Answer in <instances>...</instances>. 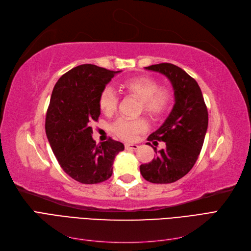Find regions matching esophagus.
<instances>
[{"mask_svg": "<svg viewBox=\"0 0 251 251\" xmlns=\"http://www.w3.org/2000/svg\"><path fill=\"white\" fill-rule=\"evenodd\" d=\"M126 150H137L138 148H139V146L138 144H136V143H126Z\"/></svg>", "mask_w": 251, "mask_h": 251, "instance_id": "34e87169", "label": "esophagus"}]
</instances>
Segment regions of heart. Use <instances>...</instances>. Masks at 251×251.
<instances>
[{
    "label": "heart",
    "instance_id": "heart-1",
    "mask_svg": "<svg viewBox=\"0 0 251 251\" xmlns=\"http://www.w3.org/2000/svg\"><path fill=\"white\" fill-rule=\"evenodd\" d=\"M121 89L128 95L140 100L139 110L151 118H159L168 112L173 101V93L169 88L160 87V82L150 76H136L121 82ZM118 104V96L113 88L107 87L100 96V110L110 115ZM147 128L142 118H118L112 126V131L125 140H133Z\"/></svg>",
    "mask_w": 251,
    "mask_h": 251
}]
</instances>
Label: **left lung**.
Returning a JSON list of instances; mask_svg holds the SVG:
<instances>
[{"instance_id": "8db88e82", "label": "left lung", "mask_w": 251, "mask_h": 251, "mask_svg": "<svg viewBox=\"0 0 251 251\" xmlns=\"http://www.w3.org/2000/svg\"><path fill=\"white\" fill-rule=\"evenodd\" d=\"M146 69L170 79L175 104L162 126L148 138L149 141H164L165 149L157 153L155 148L157 156L141 164L140 173L151 183H173L184 177L199 157L208 126L207 108L198 82L178 66L162 63Z\"/></svg>"}]
</instances>
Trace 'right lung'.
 Here are the masks:
<instances>
[{"instance_id": "obj_1", "label": "right lung", "mask_w": 251, "mask_h": 251, "mask_svg": "<svg viewBox=\"0 0 251 251\" xmlns=\"http://www.w3.org/2000/svg\"><path fill=\"white\" fill-rule=\"evenodd\" d=\"M95 65L73 68L53 88L46 115V134L60 168L83 184L108 180L114 158L125 146L109 138L96 144L91 124L100 115V96L114 75Z\"/></svg>"}]
</instances>
